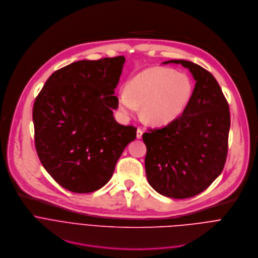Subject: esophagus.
I'll use <instances>...</instances> for the list:
<instances>
[{
	"mask_svg": "<svg viewBox=\"0 0 258 258\" xmlns=\"http://www.w3.org/2000/svg\"><path fill=\"white\" fill-rule=\"evenodd\" d=\"M142 135H143V130L141 127H138V130H137V138L141 139Z\"/></svg>",
	"mask_w": 258,
	"mask_h": 258,
	"instance_id": "obj_1",
	"label": "esophagus"
}]
</instances>
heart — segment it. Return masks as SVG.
<instances>
[{
	"label": "heart",
	"mask_w": 258,
	"mask_h": 258,
	"mask_svg": "<svg viewBox=\"0 0 258 258\" xmlns=\"http://www.w3.org/2000/svg\"><path fill=\"white\" fill-rule=\"evenodd\" d=\"M192 94L190 80L166 67H151L138 73L118 94L125 115L135 114L142 105L143 117L153 124H167L186 108Z\"/></svg>",
	"instance_id": "1"
}]
</instances>
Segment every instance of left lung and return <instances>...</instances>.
I'll use <instances>...</instances> for the list:
<instances>
[{"instance_id":"8db88e82","label":"left lung","mask_w":258,"mask_h":258,"mask_svg":"<svg viewBox=\"0 0 258 258\" xmlns=\"http://www.w3.org/2000/svg\"><path fill=\"white\" fill-rule=\"evenodd\" d=\"M188 68L196 85L173 121L143 134L146 174L159 194L185 199L207 189L224 169L231 124L228 101L211 73L186 60H170Z\"/></svg>"}]
</instances>
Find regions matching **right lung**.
<instances>
[{
    "instance_id": "obj_1",
    "label": "right lung",
    "mask_w": 258,
    "mask_h": 258,
    "mask_svg": "<svg viewBox=\"0 0 258 258\" xmlns=\"http://www.w3.org/2000/svg\"><path fill=\"white\" fill-rule=\"evenodd\" d=\"M125 58L73 62L56 70L36 96L32 119L36 153L66 190L91 193L111 178L137 128L113 117L114 90Z\"/></svg>"
}]
</instances>
